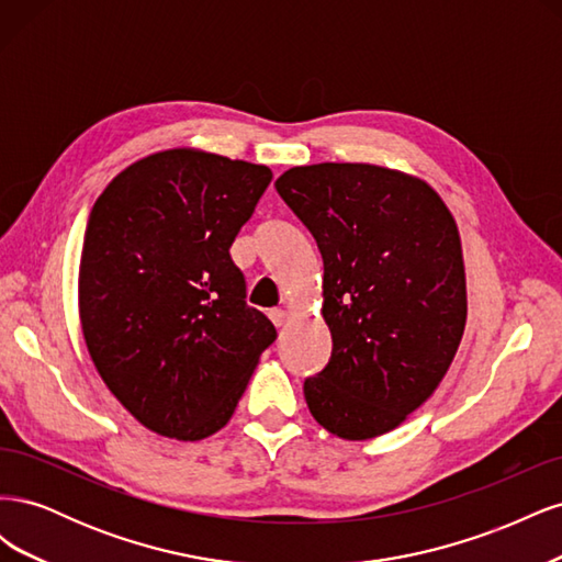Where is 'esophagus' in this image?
<instances>
[{"label":"esophagus","instance_id":"1","mask_svg":"<svg viewBox=\"0 0 562 562\" xmlns=\"http://www.w3.org/2000/svg\"><path fill=\"white\" fill-rule=\"evenodd\" d=\"M285 316H288V314H285L283 310H271V312H269V318H271V323H274L277 328H281V326H283V323H285Z\"/></svg>","mask_w":562,"mask_h":562}]
</instances>
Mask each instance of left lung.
Segmentation results:
<instances>
[{
	"instance_id": "8db88e82",
	"label": "left lung",
	"mask_w": 562,
	"mask_h": 562,
	"mask_svg": "<svg viewBox=\"0 0 562 562\" xmlns=\"http://www.w3.org/2000/svg\"><path fill=\"white\" fill-rule=\"evenodd\" d=\"M277 192L323 258L328 366L310 413L347 440L382 436L427 401L467 326L462 241L431 187L372 164L295 166Z\"/></svg>"
}]
</instances>
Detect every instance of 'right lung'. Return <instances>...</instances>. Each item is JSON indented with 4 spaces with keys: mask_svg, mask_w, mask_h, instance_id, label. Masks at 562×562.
Wrapping results in <instances>:
<instances>
[{
    "mask_svg": "<svg viewBox=\"0 0 562 562\" xmlns=\"http://www.w3.org/2000/svg\"><path fill=\"white\" fill-rule=\"evenodd\" d=\"M269 182L260 164L166 149L124 168L93 203L81 333L100 378L149 431L201 440L223 429L277 339L229 255Z\"/></svg>",
    "mask_w": 562,
    "mask_h": 562,
    "instance_id": "obj_1",
    "label": "right lung"
}]
</instances>
